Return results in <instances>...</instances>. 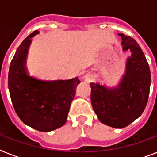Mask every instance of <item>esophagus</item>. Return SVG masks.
I'll list each match as a JSON object with an SVG mask.
<instances>
[{"label":"esophagus","mask_w":157,"mask_h":157,"mask_svg":"<svg viewBox=\"0 0 157 157\" xmlns=\"http://www.w3.org/2000/svg\"><path fill=\"white\" fill-rule=\"evenodd\" d=\"M92 80H93V76H91V75H86V76H85V81H86V82H87V83H90V82H91V81H92Z\"/></svg>","instance_id":"1"}]
</instances>
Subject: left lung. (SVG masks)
Segmentation results:
<instances>
[{
  "label": "left lung",
  "instance_id": "1",
  "mask_svg": "<svg viewBox=\"0 0 157 157\" xmlns=\"http://www.w3.org/2000/svg\"><path fill=\"white\" fill-rule=\"evenodd\" d=\"M123 50L131 51L125 74L117 88L90 83L91 104L104 124L122 129L144 112L148 101L151 71L141 47L131 36L120 33Z\"/></svg>",
  "mask_w": 157,
  "mask_h": 157
}]
</instances>
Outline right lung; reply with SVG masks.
<instances>
[{
    "instance_id": "right-lung-1",
    "label": "right lung",
    "mask_w": 157,
    "mask_h": 157,
    "mask_svg": "<svg viewBox=\"0 0 157 157\" xmlns=\"http://www.w3.org/2000/svg\"><path fill=\"white\" fill-rule=\"evenodd\" d=\"M34 31L23 40L10 65L8 86L15 112L25 124L41 132L52 131L67 121L70 105L81 83L78 77L67 81H43L26 71V58Z\"/></svg>"
}]
</instances>
